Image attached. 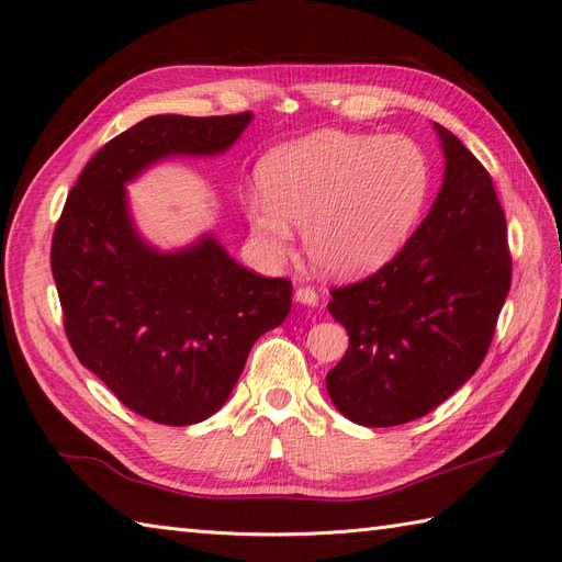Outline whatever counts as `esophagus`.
Wrapping results in <instances>:
<instances>
[{"label": "esophagus", "mask_w": 562, "mask_h": 562, "mask_svg": "<svg viewBox=\"0 0 562 562\" xmlns=\"http://www.w3.org/2000/svg\"><path fill=\"white\" fill-rule=\"evenodd\" d=\"M295 302H300V304H307V307H316V304H318V295H316L314 288H310V285H300L297 291H295Z\"/></svg>", "instance_id": "esophagus-1"}]
</instances>
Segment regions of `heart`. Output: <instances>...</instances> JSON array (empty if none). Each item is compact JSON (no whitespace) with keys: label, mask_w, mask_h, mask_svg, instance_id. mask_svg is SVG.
I'll use <instances>...</instances> for the list:
<instances>
[{"label":"heart","mask_w":562,"mask_h":562,"mask_svg":"<svg viewBox=\"0 0 562 562\" xmlns=\"http://www.w3.org/2000/svg\"><path fill=\"white\" fill-rule=\"evenodd\" d=\"M260 187L244 213L267 258L285 260L293 225H304L310 260L323 274L351 279L380 269L411 239L431 173L405 138L321 131L271 151Z\"/></svg>","instance_id":"1"}]
</instances>
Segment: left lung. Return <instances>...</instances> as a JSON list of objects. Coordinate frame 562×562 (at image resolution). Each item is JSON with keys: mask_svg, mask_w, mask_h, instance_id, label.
Returning a JSON list of instances; mask_svg holds the SVG:
<instances>
[{"mask_svg": "<svg viewBox=\"0 0 562 562\" xmlns=\"http://www.w3.org/2000/svg\"><path fill=\"white\" fill-rule=\"evenodd\" d=\"M443 187L375 274L333 288L349 349L326 378L345 417L396 427L431 413L483 363L512 288L506 217L485 166L443 126Z\"/></svg>", "mask_w": 562, "mask_h": 562, "instance_id": "8db88e82", "label": "left lung"}]
</instances>
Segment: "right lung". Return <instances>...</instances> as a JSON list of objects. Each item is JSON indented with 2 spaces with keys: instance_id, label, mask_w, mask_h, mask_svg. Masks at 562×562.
I'll return each mask as SVG.
<instances>
[{
  "instance_id": "obj_1",
  "label": "right lung",
  "mask_w": 562,
  "mask_h": 562,
  "mask_svg": "<svg viewBox=\"0 0 562 562\" xmlns=\"http://www.w3.org/2000/svg\"><path fill=\"white\" fill-rule=\"evenodd\" d=\"M252 112L157 114L83 166L50 241L65 335L128 411L187 427L225 405L255 339L291 312L293 283L232 260L213 236L161 252L135 232L126 182L166 157H213Z\"/></svg>"
}]
</instances>
